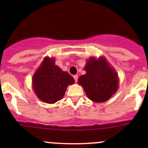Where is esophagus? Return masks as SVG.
<instances>
[{"label": "esophagus", "instance_id": "esophagus-1", "mask_svg": "<svg viewBox=\"0 0 148 148\" xmlns=\"http://www.w3.org/2000/svg\"><path fill=\"white\" fill-rule=\"evenodd\" d=\"M74 80H75V82H77V80H78V75H74Z\"/></svg>", "mask_w": 148, "mask_h": 148}]
</instances>
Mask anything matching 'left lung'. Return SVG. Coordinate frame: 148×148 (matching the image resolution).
<instances>
[{"label":"left lung","mask_w":148,"mask_h":148,"mask_svg":"<svg viewBox=\"0 0 148 148\" xmlns=\"http://www.w3.org/2000/svg\"><path fill=\"white\" fill-rule=\"evenodd\" d=\"M86 74L80 76L78 84L86 96L95 102L108 100L118 89V76L104 57H91L84 66Z\"/></svg>","instance_id":"left-lung-1"}]
</instances>
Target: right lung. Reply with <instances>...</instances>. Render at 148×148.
Listing matches in <instances>:
<instances>
[{"mask_svg": "<svg viewBox=\"0 0 148 148\" xmlns=\"http://www.w3.org/2000/svg\"><path fill=\"white\" fill-rule=\"evenodd\" d=\"M74 79L68 72L55 65L54 58L45 57L33 76L32 84L35 94L40 100L53 104L64 96L67 86Z\"/></svg>", "mask_w": 148, "mask_h": 148, "instance_id": "1", "label": "right lung"}]
</instances>
